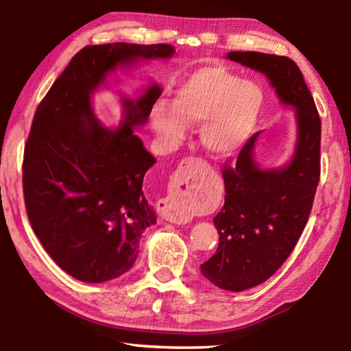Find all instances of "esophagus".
I'll use <instances>...</instances> for the list:
<instances>
[{"label": "esophagus", "instance_id": "1", "mask_svg": "<svg viewBox=\"0 0 351 351\" xmlns=\"http://www.w3.org/2000/svg\"><path fill=\"white\" fill-rule=\"evenodd\" d=\"M171 193L161 199L159 213L164 219L175 224H186L192 219L193 203L198 199L201 189L199 162L195 158H187L173 176Z\"/></svg>", "mask_w": 351, "mask_h": 351}]
</instances>
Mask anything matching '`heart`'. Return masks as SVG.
<instances>
[{"mask_svg":"<svg viewBox=\"0 0 351 351\" xmlns=\"http://www.w3.org/2000/svg\"><path fill=\"white\" fill-rule=\"evenodd\" d=\"M261 94L223 68H203L178 90L173 108L153 110L152 127L161 141L178 144L184 127L203 124L199 141L207 152L226 156L245 144L257 121Z\"/></svg>","mask_w":351,"mask_h":351,"instance_id":"heart-1","label":"heart"}]
</instances>
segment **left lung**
<instances>
[{"label": "left lung", "instance_id": "8db88e82", "mask_svg": "<svg viewBox=\"0 0 351 351\" xmlns=\"http://www.w3.org/2000/svg\"><path fill=\"white\" fill-rule=\"evenodd\" d=\"M228 58L268 77L282 102L294 106L299 132L294 156L282 169L255 164L258 133L245 142L234 165H223L224 206L213 218L219 243L201 272L215 287L239 293L268 280L304 232L320 178V117L291 58L254 51H232Z\"/></svg>", "mask_w": 351, "mask_h": 351}]
</instances>
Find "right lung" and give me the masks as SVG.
Returning a JSON list of instances; mask_svg holds the SVG:
<instances>
[{"label": "right lung", "mask_w": 351, "mask_h": 351, "mask_svg": "<svg viewBox=\"0 0 351 351\" xmlns=\"http://www.w3.org/2000/svg\"><path fill=\"white\" fill-rule=\"evenodd\" d=\"M171 45L108 43L80 49L35 111L23 158L27 218L51 258L77 280L102 283L134 265L141 235L156 223L142 182L156 162L136 136L161 88L123 100L125 122L110 130L91 94L117 66L167 58Z\"/></svg>", "instance_id": "obj_1"}]
</instances>
